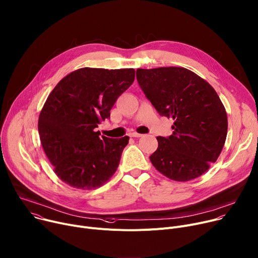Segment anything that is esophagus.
I'll return each instance as SVG.
<instances>
[{"mask_svg": "<svg viewBox=\"0 0 258 258\" xmlns=\"http://www.w3.org/2000/svg\"><path fill=\"white\" fill-rule=\"evenodd\" d=\"M142 136H143V134H140V133H137V132L130 133V137H142Z\"/></svg>", "mask_w": 258, "mask_h": 258, "instance_id": "esophagus-1", "label": "esophagus"}]
</instances>
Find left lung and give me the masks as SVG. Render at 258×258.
<instances>
[{"label":"left lung","mask_w":258,"mask_h":258,"mask_svg":"<svg viewBox=\"0 0 258 258\" xmlns=\"http://www.w3.org/2000/svg\"><path fill=\"white\" fill-rule=\"evenodd\" d=\"M136 78L160 115L174 121L169 137L158 136L150 156L166 177L188 182L204 174L219 157L227 135V114L214 88L183 67L137 69Z\"/></svg>","instance_id":"left-lung-1"}]
</instances>
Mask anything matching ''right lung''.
Wrapping results in <instances>:
<instances>
[{"label": "right lung", "mask_w": 258, "mask_h": 258, "mask_svg": "<svg viewBox=\"0 0 258 258\" xmlns=\"http://www.w3.org/2000/svg\"><path fill=\"white\" fill-rule=\"evenodd\" d=\"M135 70L85 67L54 87L39 114L38 131L54 173L83 190L102 186L115 172L129 137H100L98 125L134 82Z\"/></svg>", "instance_id": "right-lung-1"}]
</instances>
